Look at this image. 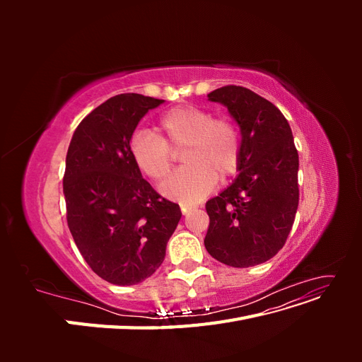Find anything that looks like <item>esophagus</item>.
<instances>
[{
    "mask_svg": "<svg viewBox=\"0 0 362 362\" xmlns=\"http://www.w3.org/2000/svg\"><path fill=\"white\" fill-rule=\"evenodd\" d=\"M192 211V206H187V205H181V213L182 214H187Z\"/></svg>",
    "mask_w": 362,
    "mask_h": 362,
    "instance_id": "obj_1",
    "label": "esophagus"
}]
</instances>
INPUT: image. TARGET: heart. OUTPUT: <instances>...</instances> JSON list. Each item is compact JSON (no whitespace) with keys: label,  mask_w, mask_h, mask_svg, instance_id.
<instances>
[{"label":"heart","mask_w":362,"mask_h":362,"mask_svg":"<svg viewBox=\"0 0 362 362\" xmlns=\"http://www.w3.org/2000/svg\"><path fill=\"white\" fill-rule=\"evenodd\" d=\"M184 148L185 168L161 185L168 199L194 205L210 194L217 180H228L237 172L242 145L234 124L213 119L210 112L194 105H181L164 113L158 134L139 129L129 140V156L137 169L154 181H161L173 166V153Z\"/></svg>","instance_id":"b5f03b06"}]
</instances>
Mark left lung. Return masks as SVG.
<instances>
[{"label": "left lung", "mask_w": 362, "mask_h": 362, "mask_svg": "<svg viewBox=\"0 0 362 362\" xmlns=\"http://www.w3.org/2000/svg\"><path fill=\"white\" fill-rule=\"evenodd\" d=\"M206 96L235 120L242 154L237 178L205 205L210 226L204 245L226 266H257L275 257L291 231L299 205L298 149L287 119L255 92L225 86Z\"/></svg>", "instance_id": "left-lung-1"}]
</instances>
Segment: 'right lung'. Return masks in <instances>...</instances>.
Here are the masks:
<instances>
[{
  "label": "right lung",
  "instance_id": "obj_1",
  "mask_svg": "<svg viewBox=\"0 0 362 362\" xmlns=\"http://www.w3.org/2000/svg\"><path fill=\"white\" fill-rule=\"evenodd\" d=\"M163 103L116 95L81 120L68 149L69 231L87 264L115 286H134L161 266L181 218L180 205L161 198L129 156L141 117Z\"/></svg>",
  "mask_w": 362,
  "mask_h": 362
}]
</instances>
